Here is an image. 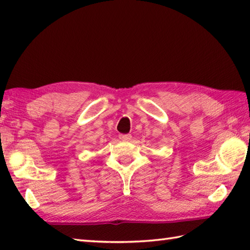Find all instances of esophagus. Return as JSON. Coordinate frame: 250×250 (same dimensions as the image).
<instances>
[{"instance_id":"obj_1","label":"esophagus","mask_w":250,"mask_h":250,"mask_svg":"<svg viewBox=\"0 0 250 250\" xmlns=\"http://www.w3.org/2000/svg\"><path fill=\"white\" fill-rule=\"evenodd\" d=\"M119 137L121 139H125V141H129V139L132 138V135L131 134H120Z\"/></svg>"}]
</instances>
